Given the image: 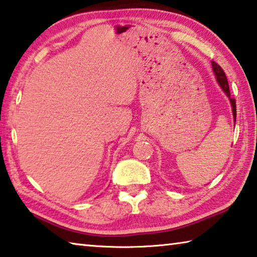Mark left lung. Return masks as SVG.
Segmentation results:
<instances>
[{
    "instance_id": "obj_1",
    "label": "left lung",
    "mask_w": 257,
    "mask_h": 257,
    "mask_svg": "<svg viewBox=\"0 0 257 257\" xmlns=\"http://www.w3.org/2000/svg\"><path fill=\"white\" fill-rule=\"evenodd\" d=\"M212 68H213V71L215 73V77L217 79V82H219L220 86L222 87V89L224 90V93L228 95L229 98H230V102H231V106H232V113H233V119H234V122H236V99L230 97V89H229V84H228V79H227V76H225V73L223 71V69L221 68L219 64L214 61H212Z\"/></svg>"
}]
</instances>
